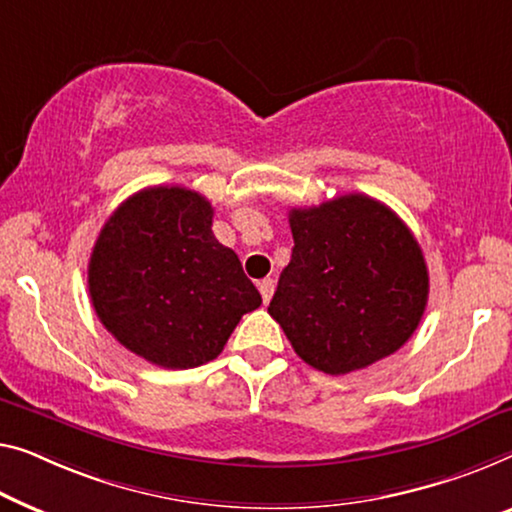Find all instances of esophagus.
<instances>
[{"mask_svg":"<svg viewBox=\"0 0 512 512\" xmlns=\"http://www.w3.org/2000/svg\"><path fill=\"white\" fill-rule=\"evenodd\" d=\"M273 287H276V282H273V278H264V280L257 282V289H259V294H262V301L264 303L271 301Z\"/></svg>","mask_w":512,"mask_h":512,"instance_id":"esophagus-1","label":"esophagus"}]
</instances>
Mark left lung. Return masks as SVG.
<instances>
[{
    "label": "left lung",
    "instance_id": "left-lung-1",
    "mask_svg": "<svg viewBox=\"0 0 512 512\" xmlns=\"http://www.w3.org/2000/svg\"><path fill=\"white\" fill-rule=\"evenodd\" d=\"M294 248L269 315L294 352L326 375L391 356L411 338L430 294L423 250L386 204L349 193L289 211Z\"/></svg>",
    "mask_w": 512,
    "mask_h": 512
}]
</instances>
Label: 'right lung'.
<instances>
[{
  "mask_svg": "<svg viewBox=\"0 0 512 512\" xmlns=\"http://www.w3.org/2000/svg\"><path fill=\"white\" fill-rule=\"evenodd\" d=\"M211 223V202L195 190L144 188L121 202L91 250L98 319L128 352L160 368L213 361L239 319L262 305Z\"/></svg>",
  "mask_w": 512,
  "mask_h": 512,
  "instance_id": "1",
  "label": "right lung"
}]
</instances>
